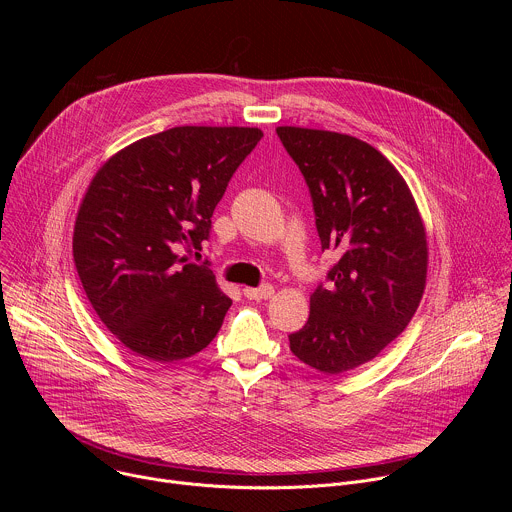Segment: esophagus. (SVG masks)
<instances>
[{
  "label": "esophagus",
  "mask_w": 512,
  "mask_h": 512,
  "mask_svg": "<svg viewBox=\"0 0 512 512\" xmlns=\"http://www.w3.org/2000/svg\"><path fill=\"white\" fill-rule=\"evenodd\" d=\"M243 294H245V298H249V300H269V298L275 294V289H273V285L245 287Z\"/></svg>",
  "instance_id": "1"
}]
</instances>
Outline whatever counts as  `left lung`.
Wrapping results in <instances>:
<instances>
[{
	"mask_svg": "<svg viewBox=\"0 0 512 512\" xmlns=\"http://www.w3.org/2000/svg\"><path fill=\"white\" fill-rule=\"evenodd\" d=\"M275 131L308 182L322 251L338 257L289 348L308 367L340 375L371 362L417 312L425 225L405 178L367 141L294 125Z\"/></svg>",
	"mask_w": 512,
	"mask_h": 512,
	"instance_id": "left-lung-1",
	"label": "left lung"
}]
</instances>
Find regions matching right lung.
<instances>
[{
  "label": "right lung",
  "mask_w": 512,
  "mask_h": 512,
  "mask_svg": "<svg viewBox=\"0 0 512 512\" xmlns=\"http://www.w3.org/2000/svg\"><path fill=\"white\" fill-rule=\"evenodd\" d=\"M261 137L257 127H172L133 141L93 176L72 255L93 310L137 356L184 360L221 330L233 300L178 251L202 249L216 204Z\"/></svg>",
  "instance_id": "right-lung-1"
}]
</instances>
